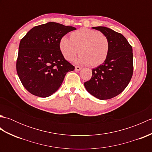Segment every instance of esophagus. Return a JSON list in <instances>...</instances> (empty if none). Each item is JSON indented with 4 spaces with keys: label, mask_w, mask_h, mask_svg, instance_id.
Wrapping results in <instances>:
<instances>
[{
    "label": "esophagus",
    "mask_w": 152,
    "mask_h": 152,
    "mask_svg": "<svg viewBox=\"0 0 152 152\" xmlns=\"http://www.w3.org/2000/svg\"><path fill=\"white\" fill-rule=\"evenodd\" d=\"M82 69V68L81 67H80V66H75V70H81Z\"/></svg>",
    "instance_id": "obj_1"
}]
</instances>
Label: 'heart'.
Listing matches in <instances>:
<instances>
[{
	"label": "heart",
	"mask_w": 152,
	"mask_h": 152,
	"mask_svg": "<svg viewBox=\"0 0 152 152\" xmlns=\"http://www.w3.org/2000/svg\"><path fill=\"white\" fill-rule=\"evenodd\" d=\"M59 48L66 61H72L78 51L77 62L95 67L107 59L110 44L108 38L99 31L81 28L70 34V40L65 37L61 38Z\"/></svg>",
	"instance_id": "heart-1"
}]
</instances>
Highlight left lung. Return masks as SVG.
Returning a JSON list of instances; mask_svg holds the SVG:
<instances>
[{"label": "left lung", "instance_id": "obj_1", "mask_svg": "<svg viewBox=\"0 0 152 152\" xmlns=\"http://www.w3.org/2000/svg\"><path fill=\"white\" fill-rule=\"evenodd\" d=\"M108 38L110 50L105 62L92 70L91 78L84 83L90 94L101 100L112 99L124 91L133 73V49L121 33L105 27H94Z\"/></svg>", "mask_w": 152, "mask_h": 152}]
</instances>
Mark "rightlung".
<instances>
[{"label": "right lung", "mask_w": 152, "mask_h": 152, "mask_svg": "<svg viewBox=\"0 0 152 152\" xmlns=\"http://www.w3.org/2000/svg\"><path fill=\"white\" fill-rule=\"evenodd\" d=\"M75 27L55 22L33 27L19 43L16 62L23 86L35 96L48 97L57 91L74 66L61 55L60 39Z\"/></svg>", "instance_id": "1"}]
</instances>
